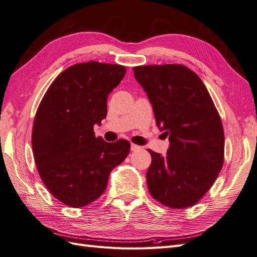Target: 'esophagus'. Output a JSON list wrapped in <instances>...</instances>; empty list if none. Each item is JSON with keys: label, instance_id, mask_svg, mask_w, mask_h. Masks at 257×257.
<instances>
[{"label": "esophagus", "instance_id": "34e87169", "mask_svg": "<svg viewBox=\"0 0 257 257\" xmlns=\"http://www.w3.org/2000/svg\"><path fill=\"white\" fill-rule=\"evenodd\" d=\"M141 149H142L141 146H137L135 144H132L131 145V150L132 151H138V150H141Z\"/></svg>", "mask_w": 257, "mask_h": 257}]
</instances>
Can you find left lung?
<instances>
[{
  "instance_id": "obj_1",
  "label": "left lung",
  "mask_w": 257,
  "mask_h": 257,
  "mask_svg": "<svg viewBox=\"0 0 257 257\" xmlns=\"http://www.w3.org/2000/svg\"><path fill=\"white\" fill-rule=\"evenodd\" d=\"M133 71L170 143L165 157L148 150L152 158L148 190L168 208L196 205L224 163V131L213 100L198 75L182 64L141 65Z\"/></svg>"
}]
</instances>
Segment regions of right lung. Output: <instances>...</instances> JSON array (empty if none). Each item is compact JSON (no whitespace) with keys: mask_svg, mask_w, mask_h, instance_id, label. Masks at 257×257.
<instances>
[{"mask_svg":"<svg viewBox=\"0 0 257 257\" xmlns=\"http://www.w3.org/2000/svg\"><path fill=\"white\" fill-rule=\"evenodd\" d=\"M119 64H74L46 91L32 130L34 161L46 188L61 203L84 207L107 188L110 172L126 159L125 139L106 143L93 126L107 114V97L125 75Z\"/></svg>","mask_w":257,"mask_h":257,"instance_id":"add662e5","label":"right lung"}]
</instances>
